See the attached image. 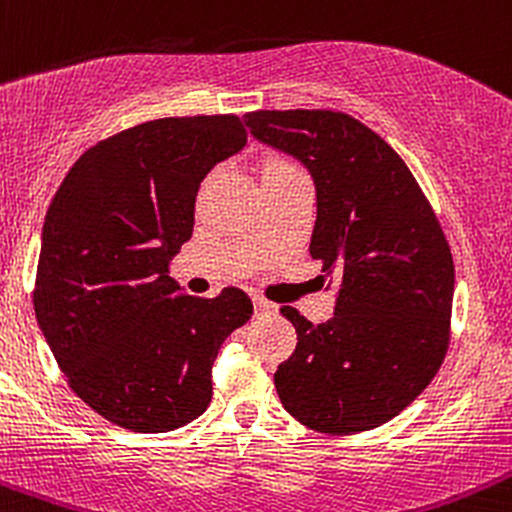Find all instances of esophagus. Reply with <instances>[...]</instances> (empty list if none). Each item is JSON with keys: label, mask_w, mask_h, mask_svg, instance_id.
<instances>
[{"label": "esophagus", "mask_w": 512, "mask_h": 512, "mask_svg": "<svg viewBox=\"0 0 512 512\" xmlns=\"http://www.w3.org/2000/svg\"><path fill=\"white\" fill-rule=\"evenodd\" d=\"M255 311L257 313H277V303H272V301H267L265 296H255Z\"/></svg>", "instance_id": "1"}]
</instances>
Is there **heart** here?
Returning a JSON list of instances; mask_svg holds the SVG:
<instances>
[{
	"label": "heart",
	"mask_w": 512,
	"mask_h": 512,
	"mask_svg": "<svg viewBox=\"0 0 512 512\" xmlns=\"http://www.w3.org/2000/svg\"><path fill=\"white\" fill-rule=\"evenodd\" d=\"M279 165H289V162H286V160H269L265 167H279Z\"/></svg>",
	"instance_id": "1"
}]
</instances>
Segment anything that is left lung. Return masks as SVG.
Instances as JSON below:
<instances>
[{
	"instance_id": "obj_1",
	"label": "left lung",
	"mask_w": 512,
	"mask_h": 512,
	"mask_svg": "<svg viewBox=\"0 0 512 512\" xmlns=\"http://www.w3.org/2000/svg\"><path fill=\"white\" fill-rule=\"evenodd\" d=\"M245 123L311 172L318 216L308 252L340 279L328 323L282 308L299 340L274 374L282 406L328 435L379 428L447 355L454 262L440 221L401 155L352 116L250 111Z\"/></svg>"
}]
</instances>
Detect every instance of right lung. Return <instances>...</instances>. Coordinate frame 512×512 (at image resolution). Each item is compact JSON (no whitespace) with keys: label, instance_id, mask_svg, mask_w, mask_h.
I'll return each mask as SVG.
<instances>
[{"label":"right lung","instance_id":"add662e5","mask_svg":"<svg viewBox=\"0 0 512 512\" xmlns=\"http://www.w3.org/2000/svg\"><path fill=\"white\" fill-rule=\"evenodd\" d=\"M247 143L233 114L170 116L80 155L43 223L33 311L70 389L109 423L170 432L209 408L245 291L184 294L170 260L192 238L201 179Z\"/></svg>","mask_w":512,"mask_h":512}]
</instances>
